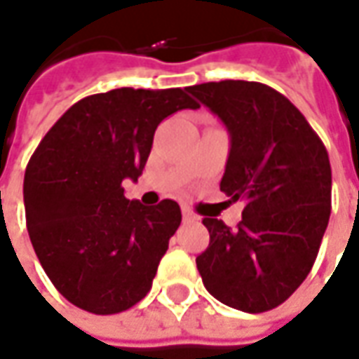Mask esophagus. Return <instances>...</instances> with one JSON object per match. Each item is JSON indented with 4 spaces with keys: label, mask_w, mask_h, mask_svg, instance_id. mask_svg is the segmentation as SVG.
Here are the masks:
<instances>
[{
    "label": "esophagus",
    "mask_w": 359,
    "mask_h": 359,
    "mask_svg": "<svg viewBox=\"0 0 359 359\" xmlns=\"http://www.w3.org/2000/svg\"><path fill=\"white\" fill-rule=\"evenodd\" d=\"M182 222L184 223H198V215L190 212L188 208H182Z\"/></svg>",
    "instance_id": "34e87169"
}]
</instances>
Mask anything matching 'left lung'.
I'll return each mask as SVG.
<instances>
[{"label":"left lung","instance_id":"obj_1","mask_svg":"<svg viewBox=\"0 0 359 359\" xmlns=\"http://www.w3.org/2000/svg\"><path fill=\"white\" fill-rule=\"evenodd\" d=\"M222 120L229 157L219 182L243 200L237 229L204 217L208 249L196 258L205 290L245 313H264L292 295L313 268L330 217V161L320 137L282 93L257 81L188 87Z\"/></svg>","mask_w":359,"mask_h":359}]
</instances>
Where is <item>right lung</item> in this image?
Here are the masks:
<instances>
[{"label": "right lung", "instance_id": "1", "mask_svg": "<svg viewBox=\"0 0 359 359\" xmlns=\"http://www.w3.org/2000/svg\"><path fill=\"white\" fill-rule=\"evenodd\" d=\"M187 89L122 87L85 97L50 128L27 165L32 247L50 282L79 309L112 315L151 290L182 215L175 200H128L122 180L142 175L163 120L200 107Z\"/></svg>", "mask_w": 359, "mask_h": 359}]
</instances>
